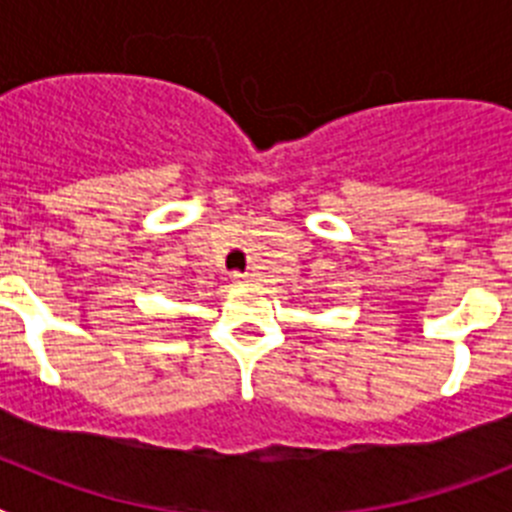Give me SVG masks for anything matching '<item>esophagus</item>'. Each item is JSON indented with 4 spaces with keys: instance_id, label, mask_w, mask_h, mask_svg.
<instances>
[{
    "instance_id": "esophagus-1",
    "label": "esophagus",
    "mask_w": 512,
    "mask_h": 512,
    "mask_svg": "<svg viewBox=\"0 0 512 512\" xmlns=\"http://www.w3.org/2000/svg\"><path fill=\"white\" fill-rule=\"evenodd\" d=\"M233 284H238V287H248V284H251V277H248V274H233Z\"/></svg>"
}]
</instances>
